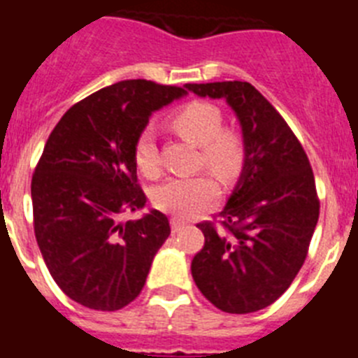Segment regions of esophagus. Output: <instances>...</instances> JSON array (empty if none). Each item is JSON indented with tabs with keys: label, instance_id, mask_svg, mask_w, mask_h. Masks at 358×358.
Segmentation results:
<instances>
[{
	"label": "esophagus",
	"instance_id": "obj_1",
	"mask_svg": "<svg viewBox=\"0 0 358 358\" xmlns=\"http://www.w3.org/2000/svg\"><path fill=\"white\" fill-rule=\"evenodd\" d=\"M185 227V223L182 222V220H178V217H173L171 220V229H173V232H180Z\"/></svg>",
	"mask_w": 358,
	"mask_h": 358
}]
</instances>
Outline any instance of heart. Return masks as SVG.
I'll use <instances>...</instances> for the list:
<instances>
[{
    "label": "heart",
    "instance_id": "b5f03b06",
    "mask_svg": "<svg viewBox=\"0 0 358 358\" xmlns=\"http://www.w3.org/2000/svg\"><path fill=\"white\" fill-rule=\"evenodd\" d=\"M169 122L175 131L200 145V164L223 180H232L245 166V141L236 129L223 127L222 110L213 102L191 101L171 113ZM133 160L145 178H157L162 173L160 153L151 127L138 133L133 144ZM220 189L210 175L178 176L158 185L153 203L162 213L176 217H192L209 209Z\"/></svg>",
    "mask_w": 358,
    "mask_h": 358
}]
</instances>
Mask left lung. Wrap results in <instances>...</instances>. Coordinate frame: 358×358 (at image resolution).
I'll return each instance as SVG.
<instances>
[{
    "instance_id": "8db88e82",
    "label": "left lung",
    "mask_w": 358,
    "mask_h": 358,
    "mask_svg": "<svg viewBox=\"0 0 358 358\" xmlns=\"http://www.w3.org/2000/svg\"><path fill=\"white\" fill-rule=\"evenodd\" d=\"M185 88L229 102L247 151L225 209L196 225L205 243L192 257V279L222 312H257L287 292L308 256L321 207L312 166L287 120L250 83Z\"/></svg>"
}]
</instances>
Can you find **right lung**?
<instances>
[{
    "label": "right lung",
    "instance_id": "obj_1",
    "mask_svg": "<svg viewBox=\"0 0 358 358\" xmlns=\"http://www.w3.org/2000/svg\"><path fill=\"white\" fill-rule=\"evenodd\" d=\"M180 86L120 80L73 104L50 133L32 176L34 232L57 287L86 308L115 312L138 297L166 214L142 209L133 144L151 111L182 97Z\"/></svg>",
    "mask_w": 358,
    "mask_h": 358
}]
</instances>
